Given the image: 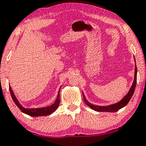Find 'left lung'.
Returning a JSON list of instances; mask_svg holds the SVG:
<instances>
[{
	"mask_svg": "<svg viewBox=\"0 0 146 146\" xmlns=\"http://www.w3.org/2000/svg\"><path fill=\"white\" fill-rule=\"evenodd\" d=\"M134 62H135V59H134ZM137 65H136L135 62V68H134V81L131 86L130 89H129V91L127 94L124 97L121 99L120 101L114 104H111V105H107V106H99V105H96L94 104H91L86 100L85 96H84V93L82 92L83 94V98H84V102L87 106H89L91 109L94 110V111H106V112H115L117 111L121 108L124 107L125 106L127 105V103L130 100L131 98L133 96V94L134 92V89H135L136 84H137Z\"/></svg>",
	"mask_w": 146,
	"mask_h": 146,
	"instance_id": "obj_1",
	"label": "left lung"
}]
</instances>
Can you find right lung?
Listing matches in <instances>:
<instances>
[{"mask_svg":"<svg viewBox=\"0 0 146 146\" xmlns=\"http://www.w3.org/2000/svg\"><path fill=\"white\" fill-rule=\"evenodd\" d=\"M62 87V86H60V89H59L58 94H57V98H56L55 102H54L52 105H50L48 107H40V108H25L22 106L20 104V102H19L18 99L17 98L16 96L14 95L13 91H12V87L10 85L9 86V89L10 91L11 96H12V100L14 102V103L17 105V106L19 107V110H21L23 113H25V114H28L30 116H34V117H37V116H48V115L51 114L52 113H53L57 109V107H59L60 105V89Z\"/></svg>","mask_w":146,"mask_h":146,"instance_id":"obj_1","label":"right lung"}]
</instances>
